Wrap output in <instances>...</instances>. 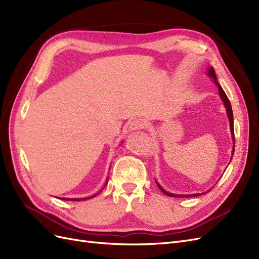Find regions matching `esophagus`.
<instances>
[{
	"instance_id": "esophagus-1",
	"label": "esophagus",
	"mask_w": 259,
	"mask_h": 259,
	"mask_svg": "<svg viewBox=\"0 0 259 259\" xmlns=\"http://www.w3.org/2000/svg\"><path fill=\"white\" fill-rule=\"evenodd\" d=\"M147 126V123L143 120H134L131 124H130V130L131 131H137V130H142L145 128Z\"/></svg>"
}]
</instances>
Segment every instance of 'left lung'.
<instances>
[{
  "label": "left lung",
  "mask_w": 259,
  "mask_h": 259,
  "mask_svg": "<svg viewBox=\"0 0 259 259\" xmlns=\"http://www.w3.org/2000/svg\"><path fill=\"white\" fill-rule=\"evenodd\" d=\"M207 75L210 76L211 79H213L214 83L217 85L218 88V91H219V95H221V98L223 100V103L225 105V108H226V112H227V115H228V119H229V123H230V132H231V137H232V142H233V148H232V153H231V159L230 161L232 160V156H233V153H234V130H233V114H232V108H231V105H230V101L228 99V97H227L226 93L224 92V90L222 89L221 84L218 83L217 81V77H216V74H215V71L213 68H209L208 71H207ZM230 163V162H229ZM156 185H158V187L160 188V190L164 193L168 195V197H175V198H190V197H198V195H201L203 193H193V194H174V193H169L167 191H165L163 189V188L159 185L158 182H155ZM209 191V190H208ZM205 193V192H204Z\"/></svg>",
  "instance_id": "obj_1"
}]
</instances>
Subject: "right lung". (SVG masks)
<instances>
[{
    "instance_id": "obj_1",
    "label": "right lung",
    "mask_w": 259,
    "mask_h": 259,
    "mask_svg": "<svg viewBox=\"0 0 259 259\" xmlns=\"http://www.w3.org/2000/svg\"><path fill=\"white\" fill-rule=\"evenodd\" d=\"M106 185H107V183H106ZM98 193H99V192H98ZM98 193L92 195V197H88V198H72V199H69V198H68V199H64V200H69V201H81V200H88V199H91V198L96 197V195H97Z\"/></svg>"
}]
</instances>
